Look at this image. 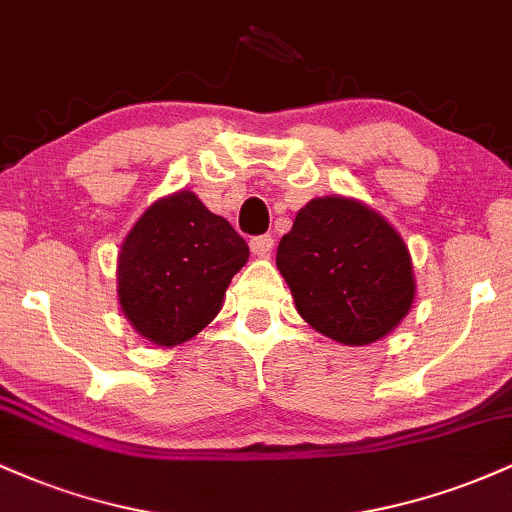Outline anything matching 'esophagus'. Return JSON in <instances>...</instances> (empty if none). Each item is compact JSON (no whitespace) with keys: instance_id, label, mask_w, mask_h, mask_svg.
I'll list each match as a JSON object with an SVG mask.
<instances>
[{"instance_id":"obj_1","label":"esophagus","mask_w":512,"mask_h":512,"mask_svg":"<svg viewBox=\"0 0 512 512\" xmlns=\"http://www.w3.org/2000/svg\"><path fill=\"white\" fill-rule=\"evenodd\" d=\"M250 250L255 257H269L274 250V238L272 236H257L250 240Z\"/></svg>"}]
</instances>
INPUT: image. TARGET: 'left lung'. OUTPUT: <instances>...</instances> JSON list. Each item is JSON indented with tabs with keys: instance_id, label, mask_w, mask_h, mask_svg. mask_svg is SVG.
<instances>
[{
	"instance_id": "obj_1",
	"label": "left lung",
	"mask_w": 512,
	"mask_h": 512,
	"mask_svg": "<svg viewBox=\"0 0 512 512\" xmlns=\"http://www.w3.org/2000/svg\"><path fill=\"white\" fill-rule=\"evenodd\" d=\"M276 267L298 315L344 346H366L407 317L414 264L397 228L361 199H310L281 238Z\"/></svg>"
}]
</instances>
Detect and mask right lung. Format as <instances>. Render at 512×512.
I'll list each match as a JSON object with an SVG mask.
<instances>
[{
  "label": "right lung",
  "instance_id": "add662e5",
  "mask_svg": "<svg viewBox=\"0 0 512 512\" xmlns=\"http://www.w3.org/2000/svg\"><path fill=\"white\" fill-rule=\"evenodd\" d=\"M250 248L195 192L156 199L117 252V301L146 342L178 346L219 315Z\"/></svg>",
  "mask_w": 512,
  "mask_h": 512
}]
</instances>
